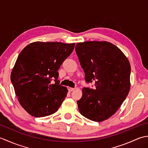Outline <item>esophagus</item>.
<instances>
[{
    "label": "esophagus",
    "instance_id": "1",
    "mask_svg": "<svg viewBox=\"0 0 148 148\" xmlns=\"http://www.w3.org/2000/svg\"><path fill=\"white\" fill-rule=\"evenodd\" d=\"M68 88V90H69V92H72V91H74V90H75V88H71V87H68L67 88Z\"/></svg>",
    "mask_w": 148,
    "mask_h": 148
}]
</instances>
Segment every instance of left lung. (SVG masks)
<instances>
[{"mask_svg":"<svg viewBox=\"0 0 148 148\" xmlns=\"http://www.w3.org/2000/svg\"><path fill=\"white\" fill-rule=\"evenodd\" d=\"M75 49L86 81L95 86L83 88L78 109L90 120L104 121L115 114L129 93L130 62L117 46L107 41L79 42Z\"/></svg>","mask_w":148,"mask_h":148,"instance_id":"left-lung-1","label":"left lung"}]
</instances>
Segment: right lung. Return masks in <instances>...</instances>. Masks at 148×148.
Returning a JSON list of instances; mask_svg holds the SVG:
<instances>
[{
	"label": "right lung",
	"mask_w": 148,
	"mask_h": 148,
	"mask_svg": "<svg viewBox=\"0 0 148 148\" xmlns=\"http://www.w3.org/2000/svg\"><path fill=\"white\" fill-rule=\"evenodd\" d=\"M74 46L75 43L37 41L19 54L11 81L19 102L29 114L44 117L57 111L68 92L59 84L58 70ZM52 79L55 84L51 83Z\"/></svg>",
	"instance_id": "obj_1"
}]
</instances>
